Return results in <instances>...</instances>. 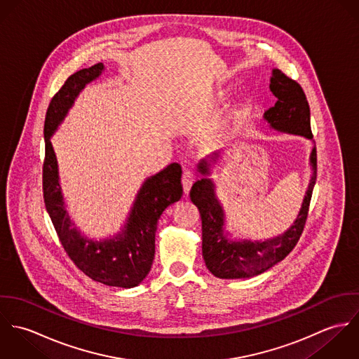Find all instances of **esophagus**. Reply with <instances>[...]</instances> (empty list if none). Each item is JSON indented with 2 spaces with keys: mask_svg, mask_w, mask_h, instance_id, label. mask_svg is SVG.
<instances>
[{
  "mask_svg": "<svg viewBox=\"0 0 359 359\" xmlns=\"http://www.w3.org/2000/svg\"><path fill=\"white\" fill-rule=\"evenodd\" d=\"M196 181V174L192 170H184L182 172V185H184V192L189 194L191 187L194 185V182Z\"/></svg>",
  "mask_w": 359,
  "mask_h": 359,
  "instance_id": "esophagus-1",
  "label": "esophagus"
}]
</instances>
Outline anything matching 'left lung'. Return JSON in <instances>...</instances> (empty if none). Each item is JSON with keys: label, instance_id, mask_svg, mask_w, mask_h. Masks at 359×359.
Segmentation results:
<instances>
[{"label": "left lung", "instance_id": "8db88e82", "mask_svg": "<svg viewBox=\"0 0 359 359\" xmlns=\"http://www.w3.org/2000/svg\"><path fill=\"white\" fill-rule=\"evenodd\" d=\"M269 88L276 103L264 113V118L278 131L312 138L309 104L302 86L282 70L272 72ZM219 154H212L211 160ZM312 178L302 210L294 224L276 238L264 242H233L224 235V211L215 198L214 184L208 178L196 181L191 189V201L199 208L203 232V258L208 271L221 279L252 278L265 272L287 256L297 245L307 221L308 210L316 181V148L311 152ZM202 174H208L205 160L199 163Z\"/></svg>", "mask_w": 359, "mask_h": 359}]
</instances>
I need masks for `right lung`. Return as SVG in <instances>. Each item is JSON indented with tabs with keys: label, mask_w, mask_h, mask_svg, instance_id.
I'll return each mask as SVG.
<instances>
[{
	"label": "right lung",
	"mask_w": 359,
	"mask_h": 359,
	"mask_svg": "<svg viewBox=\"0 0 359 359\" xmlns=\"http://www.w3.org/2000/svg\"><path fill=\"white\" fill-rule=\"evenodd\" d=\"M102 70L103 63H97L76 72L65 81L50 102L44 123L43 196L57 238L76 266L103 285L134 287L151 271L154 257V235L160 215L182 196V170L178 163H171L144 182L131 208L127 225L116 238L94 242L83 238L72 226V221L63 207L57 181V164L50 137L65 118L79 93L86 84L95 80Z\"/></svg>",
	"instance_id": "1"
}]
</instances>
